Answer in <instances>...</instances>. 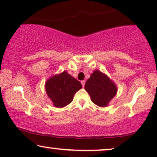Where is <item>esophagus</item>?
Returning a JSON list of instances; mask_svg holds the SVG:
<instances>
[{
  "label": "esophagus",
  "mask_w": 157,
  "mask_h": 157,
  "mask_svg": "<svg viewBox=\"0 0 157 157\" xmlns=\"http://www.w3.org/2000/svg\"><path fill=\"white\" fill-rule=\"evenodd\" d=\"M81 84H82V86H83V87H84V86H85V80H82V81H81Z\"/></svg>",
  "instance_id": "34e87169"
}]
</instances>
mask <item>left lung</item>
Instances as JSON below:
<instances>
[{"label":"left lung","instance_id":"8db88e82","mask_svg":"<svg viewBox=\"0 0 157 157\" xmlns=\"http://www.w3.org/2000/svg\"><path fill=\"white\" fill-rule=\"evenodd\" d=\"M93 103L99 106H106L117 92L116 86L106 75L95 71L85 85Z\"/></svg>","mask_w":157,"mask_h":157}]
</instances>
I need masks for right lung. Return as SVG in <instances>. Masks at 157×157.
<instances>
[{
	"label": "right lung",
	"instance_id": "add662e5",
	"mask_svg": "<svg viewBox=\"0 0 157 157\" xmlns=\"http://www.w3.org/2000/svg\"><path fill=\"white\" fill-rule=\"evenodd\" d=\"M45 86L46 94L53 105L63 108L72 102L75 94L82 88V85L80 82L64 71L48 79Z\"/></svg>",
	"mask_w": 157,
	"mask_h": 157
}]
</instances>
